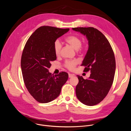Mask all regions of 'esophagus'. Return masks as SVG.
I'll return each instance as SVG.
<instances>
[{
  "label": "esophagus",
  "instance_id": "obj_1",
  "mask_svg": "<svg viewBox=\"0 0 131 131\" xmlns=\"http://www.w3.org/2000/svg\"><path fill=\"white\" fill-rule=\"evenodd\" d=\"M74 76V74H71V73H69L68 74L69 78H72V77H73Z\"/></svg>",
  "mask_w": 131,
  "mask_h": 131
}]
</instances>
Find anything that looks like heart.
Listing matches in <instances>:
<instances>
[{"label":"heart","mask_w":131,"mask_h":131,"mask_svg":"<svg viewBox=\"0 0 131 131\" xmlns=\"http://www.w3.org/2000/svg\"><path fill=\"white\" fill-rule=\"evenodd\" d=\"M65 41L69 45H71L74 49L77 50L79 52H83L85 50V47L82 46V41L80 37L75 35H72L68 36L65 38ZM62 48V45L61 42L59 39L56 40L53 44V48L55 54L59 55L61 52V50ZM77 64V61L76 60L66 61L65 63V66L69 70H73L76 65Z\"/></svg>","instance_id":"b5f03b06"}]
</instances>
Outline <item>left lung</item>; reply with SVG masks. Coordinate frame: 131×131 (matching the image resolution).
Segmentation results:
<instances>
[{"label":"left lung","mask_w":131,"mask_h":131,"mask_svg":"<svg viewBox=\"0 0 131 131\" xmlns=\"http://www.w3.org/2000/svg\"><path fill=\"white\" fill-rule=\"evenodd\" d=\"M72 30L86 36L89 48L81 66L85 67L84 72H91L87 79L77 76L76 96L83 104L94 106L104 100L113 84L116 70L114 53L106 37L96 28L76 27Z\"/></svg>","instance_id":"8db88e82"}]
</instances>
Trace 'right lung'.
<instances>
[{
    "mask_svg": "<svg viewBox=\"0 0 131 131\" xmlns=\"http://www.w3.org/2000/svg\"><path fill=\"white\" fill-rule=\"evenodd\" d=\"M49 26H41L30 36L23 51L21 66L26 88L30 95L41 103H47L57 98L68 74L49 72L51 62L57 60L53 44L60 37L69 31Z\"/></svg>",
    "mask_w": 131,
    "mask_h": 131,
    "instance_id": "add662e5",
    "label": "right lung"
}]
</instances>
